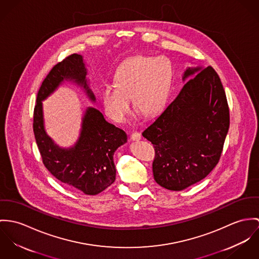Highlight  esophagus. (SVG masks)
Wrapping results in <instances>:
<instances>
[{"label": "esophagus", "mask_w": 259, "mask_h": 259, "mask_svg": "<svg viewBox=\"0 0 259 259\" xmlns=\"http://www.w3.org/2000/svg\"><path fill=\"white\" fill-rule=\"evenodd\" d=\"M130 138L133 141H139L141 139V135L139 132H132V134L130 135Z\"/></svg>", "instance_id": "34e87169"}]
</instances>
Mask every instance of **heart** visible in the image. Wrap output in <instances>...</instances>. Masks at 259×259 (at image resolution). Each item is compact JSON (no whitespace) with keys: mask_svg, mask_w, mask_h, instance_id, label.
I'll return each instance as SVG.
<instances>
[{"mask_svg":"<svg viewBox=\"0 0 259 259\" xmlns=\"http://www.w3.org/2000/svg\"><path fill=\"white\" fill-rule=\"evenodd\" d=\"M171 61L165 57L136 56L125 60L117 68L114 85H106L100 98L104 112L117 123L125 121L133 106L139 113H160L169 98L172 84Z\"/></svg>","mask_w":259,"mask_h":259,"instance_id":"heart-1","label":"heart"}]
</instances>
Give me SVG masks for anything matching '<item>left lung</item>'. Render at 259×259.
<instances>
[{
  "label": "left lung",
  "mask_w": 259,
  "mask_h": 259,
  "mask_svg": "<svg viewBox=\"0 0 259 259\" xmlns=\"http://www.w3.org/2000/svg\"><path fill=\"white\" fill-rule=\"evenodd\" d=\"M196 74L142 133L155 148L154 179L171 191L185 190L213 170L230 128V109L218 73L211 66L188 67L183 80Z\"/></svg>",
  "instance_id": "8db88e82"
}]
</instances>
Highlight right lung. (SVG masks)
<instances>
[{"mask_svg": "<svg viewBox=\"0 0 259 259\" xmlns=\"http://www.w3.org/2000/svg\"><path fill=\"white\" fill-rule=\"evenodd\" d=\"M83 58L73 54L56 64L42 81L37 92L33 111V133L42 163L58 181L94 196L112 185L116 169L113 155L118 147L127 142L126 133L108 123L102 113L88 107L82 117L79 138L70 148H60L45 130L42 102L64 80L82 87L91 101L95 96L87 79Z\"/></svg>", "mask_w": 259, "mask_h": 259, "instance_id": "obj_1", "label": "right lung"}]
</instances>
